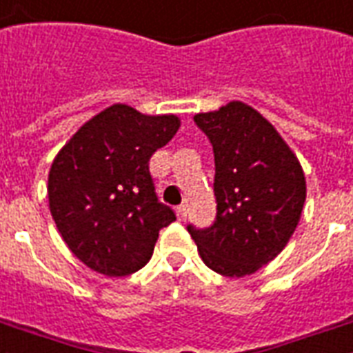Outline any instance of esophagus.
I'll return each instance as SVG.
<instances>
[{
	"label": "esophagus",
	"instance_id": "esophagus-1",
	"mask_svg": "<svg viewBox=\"0 0 353 353\" xmlns=\"http://www.w3.org/2000/svg\"><path fill=\"white\" fill-rule=\"evenodd\" d=\"M176 215L179 221H185V219H187V205H179L176 210Z\"/></svg>",
	"mask_w": 353,
	"mask_h": 353
}]
</instances>
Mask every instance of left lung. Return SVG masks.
Returning <instances> with one entry per match:
<instances>
[{
  "mask_svg": "<svg viewBox=\"0 0 353 353\" xmlns=\"http://www.w3.org/2000/svg\"><path fill=\"white\" fill-rule=\"evenodd\" d=\"M215 155V223L189 224L203 263L219 275L245 276L286 247L307 198L305 174L275 127L249 104L232 101L196 114Z\"/></svg>",
  "mask_w": 353,
  "mask_h": 353,
  "instance_id": "obj_1",
  "label": "left lung"
}]
</instances>
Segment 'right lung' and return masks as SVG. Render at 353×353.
I'll return each instance as SVG.
<instances>
[{
  "label": "right lung",
  "instance_id": "obj_1",
  "mask_svg": "<svg viewBox=\"0 0 353 353\" xmlns=\"http://www.w3.org/2000/svg\"><path fill=\"white\" fill-rule=\"evenodd\" d=\"M177 129L176 116L114 104L83 123L54 159L50 213L70 252L97 273L142 270L161 228L176 221L157 198L150 159Z\"/></svg>",
  "mask_w": 353,
  "mask_h": 353
}]
</instances>
